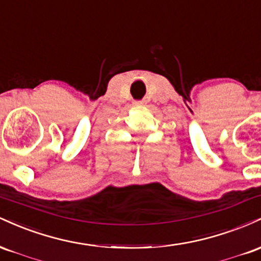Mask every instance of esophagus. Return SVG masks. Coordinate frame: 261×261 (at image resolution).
Masks as SVG:
<instances>
[{"label": "esophagus", "mask_w": 261, "mask_h": 261, "mask_svg": "<svg viewBox=\"0 0 261 261\" xmlns=\"http://www.w3.org/2000/svg\"><path fill=\"white\" fill-rule=\"evenodd\" d=\"M135 104H136V106H141V104H142V103H141V101H136V103H135Z\"/></svg>", "instance_id": "1"}]
</instances>
